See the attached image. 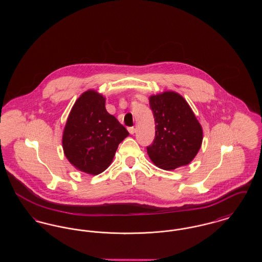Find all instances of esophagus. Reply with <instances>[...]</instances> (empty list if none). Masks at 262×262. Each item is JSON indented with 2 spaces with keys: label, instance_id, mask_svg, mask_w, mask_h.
Listing matches in <instances>:
<instances>
[{
  "label": "esophagus",
  "instance_id": "obj_1",
  "mask_svg": "<svg viewBox=\"0 0 262 262\" xmlns=\"http://www.w3.org/2000/svg\"><path fill=\"white\" fill-rule=\"evenodd\" d=\"M127 130H128V133H129L130 135H134V134L136 133V128H135L134 126H129V127H127Z\"/></svg>",
  "mask_w": 262,
  "mask_h": 262
}]
</instances>
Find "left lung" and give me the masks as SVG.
<instances>
[{"label":"left lung","instance_id":"1","mask_svg":"<svg viewBox=\"0 0 262 262\" xmlns=\"http://www.w3.org/2000/svg\"><path fill=\"white\" fill-rule=\"evenodd\" d=\"M155 121V137L147 153L156 166L174 170L195 157L202 143V127L187 101L167 91L149 98Z\"/></svg>","mask_w":262,"mask_h":262}]
</instances>
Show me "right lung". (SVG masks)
<instances>
[{
  "instance_id": "add662e5",
  "label": "right lung",
  "mask_w": 262,
  "mask_h": 262,
  "mask_svg": "<svg viewBox=\"0 0 262 262\" xmlns=\"http://www.w3.org/2000/svg\"><path fill=\"white\" fill-rule=\"evenodd\" d=\"M128 136L125 126L105 108V98L84 92L69 115L62 135L66 157L78 170L91 174L105 171L119 144Z\"/></svg>"
}]
</instances>
